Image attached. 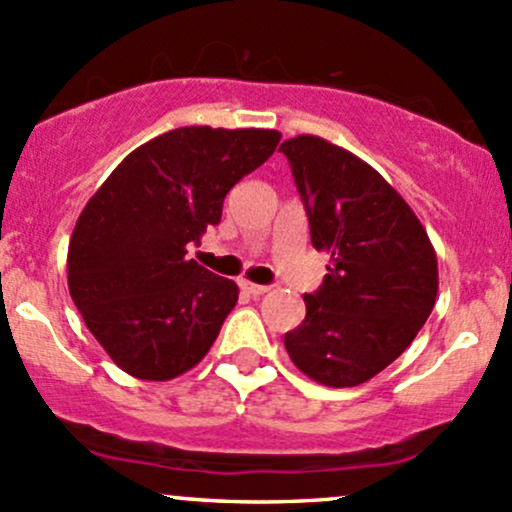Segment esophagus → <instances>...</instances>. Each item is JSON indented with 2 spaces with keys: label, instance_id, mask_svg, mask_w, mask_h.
Here are the masks:
<instances>
[{
  "label": "esophagus",
  "instance_id": "1",
  "mask_svg": "<svg viewBox=\"0 0 512 512\" xmlns=\"http://www.w3.org/2000/svg\"><path fill=\"white\" fill-rule=\"evenodd\" d=\"M241 290L249 292V295H266L268 292V285H256V283H249V280H241Z\"/></svg>",
  "mask_w": 512,
  "mask_h": 512
}]
</instances>
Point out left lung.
Listing matches in <instances>:
<instances>
[{"label": "left lung", "instance_id": "left-lung-1", "mask_svg": "<svg viewBox=\"0 0 512 512\" xmlns=\"http://www.w3.org/2000/svg\"><path fill=\"white\" fill-rule=\"evenodd\" d=\"M290 162L324 283L285 333L290 360L326 387H358L394 363L438 297V258L404 198L348 149L314 135L280 145Z\"/></svg>", "mask_w": 512, "mask_h": 512}]
</instances>
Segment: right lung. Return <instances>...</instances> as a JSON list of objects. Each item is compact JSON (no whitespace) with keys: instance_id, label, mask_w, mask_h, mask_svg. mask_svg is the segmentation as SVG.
Instances as JSON below:
<instances>
[{"instance_id":"right-lung-1","label":"right lung","mask_w":512,"mask_h":512,"mask_svg":"<svg viewBox=\"0 0 512 512\" xmlns=\"http://www.w3.org/2000/svg\"><path fill=\"white\" fill-rule=\"evenodd\" d=\"M278 142V130L176 128L130 152L91 195L70 239L67 283L120 370L164 382L208 355L239 287L186 258V246L220 225L229 188Z\"/></svg>"}]
</instances>
